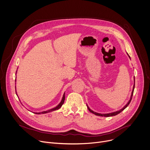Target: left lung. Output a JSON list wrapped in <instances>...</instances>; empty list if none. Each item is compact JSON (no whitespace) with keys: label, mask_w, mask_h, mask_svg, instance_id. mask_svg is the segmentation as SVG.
Segmentation results:
<instances>
[{"label":"left lung","mask_w":150,"mask_h":150,"mask_svg":"<svg viewBox=\"0 0 150 150\" xmlns=\"http://www.w3.org/2000/svg\"><path fill=\"white\" fill-rule=\"evenodd\" d=\"M128 55V54H127ZM129 58H130V56H129ZM134 89H135V83H134V88H133V90H132V94H131V96H130V100L129 101V102L127 103V104L122 108V109H121L120 110H119V111H115V112H111V113H108V114H100V113H98V112H94L93 111H92V110H91L90 108H89V107L88 106V105H87V107H88V110H89V111L91 112H92V113H93V114H95V115H99V116H104V117H111V116H114V115H117V114H119L120 112H121L122 111H123L128 105H129V104H130V101H131V100H132V96H133V93H134Z\"/></svg>","instance_id":"8db88e82"}]
</instances>
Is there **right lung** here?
Listing matches in <instances>:
<instances>
[{"instance_id": "right-lung-1", "label": "right lung", "mask_w": 150, "mask_h": 150, "mask_svg": "<svg viewBox=\"0 0 150 150\" xmlns=\"http://www.w3.org/2000/svg\"><path fill=\"white\" fill-rule=\"evenodd\" d=\"M64 100H65V93H64V95H63V96H62V100H61V103H60L56 107H55V108H52V109H51V110H47V111H42V112H35V114H45V113H47V112H52V111L57 110L59 109V108L61 107V106L62 105V104H63L64 103Z\"/></svg>"}]
</instances>
